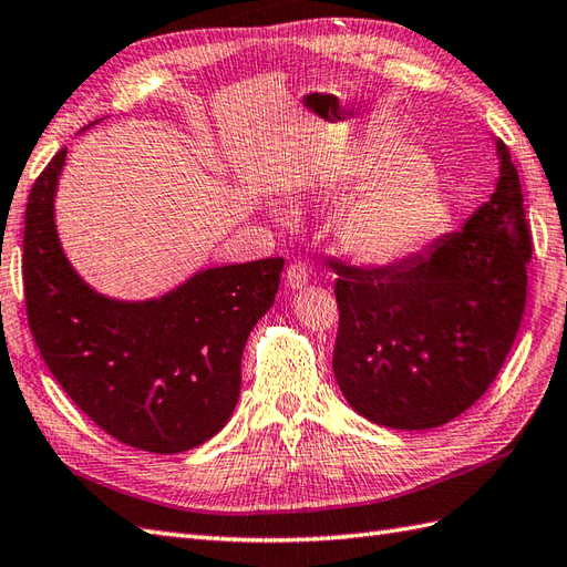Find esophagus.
Here are the masks:
<instances>
[{
  "mask_svg": "<svg viewBox=\"0 0 567 567\" xmlns=\"http://www.w3.org/2000/svg\"><path fill=\"white\" fill-rule=\"evenodd\" d=\"M311 280V272H309V266L307 262H292V266L287 268V275H285V282L289 289H301L307 287Z\"/></svg>",
  "mask_w": 567,
  "mask_h": 567,
  "instance_id": "34e87169",
  "label": "esophagus"
}]
</instances>
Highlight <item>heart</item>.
Listing matches in <instances>:
<instances>
[{"mask_svg":"<svg viewBox=\"0 0 567 567\" xmlns=\"http://www.w3.org/2000/svg\"><path fill=\"white\" fill-rule=\"evenodd\" d=\"M336 190H364L338 221L340 246L364 266H393L415 256L450 221L444 190L423 154L408 144L354 162L336 181Z\"/></svg>","mask_w":567,"mask_h":567,"instance_id":"obj_1","label":"heart"}]
</instances>
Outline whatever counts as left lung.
Masks as SVG:
<instances>
[{
  "instance_id": "1",
  "label": "left lung",
  "mask_w": 567,
  "mask_h": 567,
  "mask_svg": "<svg viewBox=\"0 0 567 567\" xmlns=\"http://www.w3.org/2000/svg\"><path fill=\"white\" fill-rule=\"evenodd\" d=\"M497 159L491 200L425 256L381 268L328 262L338 275L336 381L377 425L450 423L488 391L515 343L532 231L519 174L499 140Z\"/></svg>"
}]
</instances>
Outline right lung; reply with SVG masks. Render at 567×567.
<instances>
[{"mask_svg":"<svg viewBox=\"0 0 567 567\" xmlns=\"http://www.w3.org/2000/svg\"><path fill=\"white\" fill-rule=\"evenodd\" d=\"M64 156H52L25 205L23 295L35 346L111 437L154 454L188 452L234 413L246 340L272 307L285 258L207 268L159 299L103 297L74 272L58 239Z\"/></svg>","mask_w":567,"mask_h":567,"instance_id":"obj_1","label":"right lung"}]
</instances>
